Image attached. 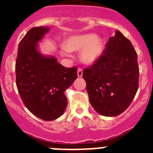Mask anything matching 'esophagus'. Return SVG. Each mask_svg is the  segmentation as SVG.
<instances>
[{"mask_svg":"<svg viewBox=\"0 0 153 153\" xmlns=\"http://www.w3.org/2000/svg\"><path fill=\"white\" fill-rule=\"evenodd\" d=\"M77 76L79 77H81L82 76H83V70L80 69V68H79L77 70Z\"/></svg>","mask_w":153,"mask_h":153,"instance_id":"obj_1","label":"esophagus"}]
</instances>
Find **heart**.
<instances>
[{
	"label": "heart",
	"instance_id": "obj_1",
	"mask_svg": "<svg viewBox=\"0 0 153 153\" xmlns=\"http://www.w3.org/2000/svg\"><path fill=\"white\" fill-rule=\"evenodd\" d=\"M62 53L70 56V52L80 51V59L84 63L91 65L100 59L103 52L102 42L94 34L73 36L64 42Z\"/></svg>",
	"mask_w": 153,
	"mask_h": 153
}]
</instances>
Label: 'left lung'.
<instances>
[{
  "label": "left lung",
  "mask_w": 153,
  "mask_h": 153,
  "mask_svg": "<svg viewBox=\"0 0 153 153\" xmlns=\"http://www.w3.org/2000/svg\"><path fill=\"white\" fill-rule=\"evenodd\" d=\"M137 57L131 42L116 31L98 60L83 70L90 103L98 114L117 116L131 104L139 88Z\"/></svg>",
  "instance_id": "obj_1"
}]
</instances>
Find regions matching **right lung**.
Instances as JSON below:
<instances>
[{
    "mask_svg": "<svg viewBox=\"0 0 153 153\" xmlns=\"http://www.w3.org/2000/svg\"><path fill=\"white\" fill-rule=\"evenodd\" d=\"M36 27L27 32L18 45L15 64L16 85L22 101L31 113L44 121L60 117L67 106L65 91L77 78V68H66L54 56H44L38 42L49 32Z\"/></svg>",
    "mask_w": 153,
    "mask_h": 153,
    "instance_id": "add662e5",
    "label": "right lung"
}]
</instances>
